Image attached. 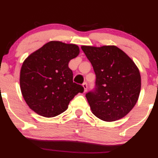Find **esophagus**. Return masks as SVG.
Listing matches in <instances>:
<instances>
[{"mask_svg":"<svg viewBox=\"0 0 158 158\" xmlns=\"http://www.w3.org/2000/svg\"><path fill=\"white\" fill-rule=\"evenodd\" d=\"M82 86H83V87H84V92L85 93L87 91V82L83 83Z\"/></svg>","mask_w":158,"mask_h":158,"instance_id":"esophagus-1","label":"esophagus"}]
</instances>
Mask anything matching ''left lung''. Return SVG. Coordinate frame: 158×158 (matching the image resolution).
<instances>
[{"mask_svg":"<svg viewBox=\"0 0 158 158\" xmlns=\"http://www.w3.org/2000/svg\"><path fill=\"white\" fill-rule=\"evenodd\" d=\"M96 73L95 87L87 93L93 113L105 121L124 117L138 99L141 80L138 68L115 45L81 47Z\"/></svg>","mask_w":158,"mask_h":158,"instance_id":"obj_1","label":"left lung"}]
</instances>
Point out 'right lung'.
<instances>
[{"mask_svg": "<svg viewBox=\"0 0 158 158\" xmlns=\"http://www.w3.org/2000/svg\"><path fill=\"white\" fill-rule=\"evenodd\" d=\"M77 45L51 41L26 58L23 63L20 85L28 107L42 116H56L68 109L84 87L73 81L68 62L77 57Z\"/></svg>", "mask_w": 158, "mask_h": 158, "instance_id": "1", "label": "right lung"}]
</instances>
